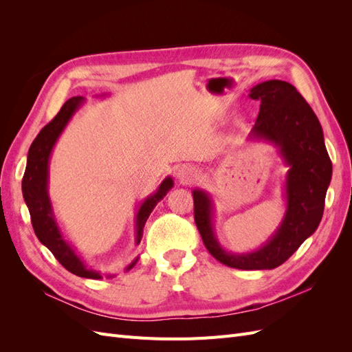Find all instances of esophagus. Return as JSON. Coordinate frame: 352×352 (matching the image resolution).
I'll return each instance as SVG.
<instances>
[{
	"label": "esophagus",
	"mask_w": 352,
	"mask_h": 352,
	"mask_svg": "<svg viewBox=\"0 0 352 352\" xmlns=\"http://www.w3.org/2000/svg\"><path fill=\"white\" fill-rule=\"evenodd\" d=\"M177 179L180 184L194 182L197 179V170L192 166H182L177 170Z\"/></svg>",
	"instance_id": "34e87169"
}]
</instances>
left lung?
<instances>
[{"label":"left lung","instance_id":"1","mask_svg":"<svg viewBox=\"0 0 352 352\" xmlns=\"http://www.w3.org/2000/svg\"><path fill=\"white\" fill-rule=\"evenodd\" d=\"M260 101V113L250 133L252 141H267L278 148L287 173L285 179L286 210L279 228L258 250L243 254L226 251L214 232V206L210 194L194 189V217L208 252L217 261L239 270L279 267L311 236L324 210L332 179L322 124L310 105L285 80H265L250 91Z\"/></svg>","mask_w":352,"mask_h":352}]
</instances>
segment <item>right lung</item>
<instances>
[{
	"instance_id": "1",
	"label": "right lung",
	"mask_w": 352,
	"mask_h": 352,
	"mask_svg": "<svg viewBox=\"0 0 352 352\" xmlns=\"http://www.w3.org/2000/svg\"><path fill=\"white\" fill-rule=\"evenodd\" d=\"M83 102V97H73L69 101H66L54 119L38 133L28 153V163L22 180V190L25 202L30 212L32 226H34L39 242L42 245H45V247L54 254V257L60 261L63 267L67 269L70 273L79 276V278L102 279V274L97 270L89 269L76 254V251H74L72 243L63 236L48 195L50 157L52 154V150H54L60 135L65 131L67 123L72 120L74 113L82 107ZM172 188L173 179L167 176L163 182L160 184L155 192L151 194L150 197H146L142 204L138 207V212L135 216L136 245L142 239L145 221L150 217L151 211L157 206V202L162 201ZM138 258L140 257H136L129 265H127L126 272L133 267ZM107 278H113V274H107Z\"/></svg>"
}]
</instances>
